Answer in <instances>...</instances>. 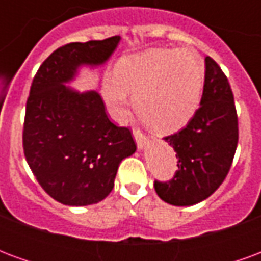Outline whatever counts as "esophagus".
I'll list each match as a JSON object with an SVG mask.
<instances>
[{
  "mask_svg": "<svg viewBox=\"0 0 261 261\" xmlns=\"http://www.w3.org/2000/svg\"><path fill=\"white\" fill-rule=\"evenodd\" d=\"M133 136H134V138H136V142H137V147L141 149L144 145H145V142L148 141V138L145 137V134L142 133V131L137 130V128H134L133 130Z\"/></svg>",
  "mask_w": 261,
  "mask_h": 261,
  "instance_id": "obj_1",
  "label": "esophagus"
}]
</instances>
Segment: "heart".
Returning <instances> with one entry per match:
<instances>
[{
  "label": "heart",
  "mask_w": 261,
  "mask_h": 261,
  "mask_svg": "<svg viewBox=\"0 0 261 261\" xmlns=\"http://www.w3.org/2000/svg\"><path fill=\"white\" fill-rule=\"evenodd\" d=\"M202 82L204 68L196 54L151 50L121 60L114 76L103 81V96L116 116H124L130 93L137 114L153 130L169 133L194 116Z\"/></svg>",
  "instance_id": "b5f03b06"
}]
</instances>
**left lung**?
<instances>
[{
  "label": "left lung",
  "mask_w": 261,
  "mask_h": 261,
  "mask_svg": "<svg viewBox=\"0 0 261 261\" xmlns=\"http://www.w3.org/2000/svg\"><path fill=\"white\" fill-rule=\"evenodd\" d=\"M200 108L185 128L165 137L175 149L177 170L169 181L155 180V192L172 205H193L218 189L235 156L239 128L233 93L222 69L205 57Z\"/></svg>",
  "instance_id": "obj_1"
}]
</instances>
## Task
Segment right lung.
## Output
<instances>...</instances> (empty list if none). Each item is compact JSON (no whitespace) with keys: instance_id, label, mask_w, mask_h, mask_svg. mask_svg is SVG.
<instances>
[{"instance_id":"1","label":"right lung","mask_w":261,"mask_h":261,"mask_svg":"<svg viewBox=\"0 0 261 261\" xmlns=\"http://www.w3.org/2000/svg\"><path fill=\"white\" fill-rule=\"evenodd\" d=\"M120 36L68 43L37 69L26 102L23 152L39 185L64 205H89L113 190L120 162L136 152L128 127L109 120L100 95L64 84L80 65H100Z\"/></svg>"}]
</instances>
